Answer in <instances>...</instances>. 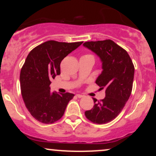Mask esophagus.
<instances>
[{
    "label": "esophagus",
    "instance_id": "34e87169",
    "mask_svg": "<svg viewBox=\"0 0 156 156\" xmlns=\"http://www.w3.org/2000/svg\"><path fill=\"white\" fill-rule=\"evenodd\" d=\"M76 96L78 97V98H83L84 95H83V94H77Z\"/></svg>",
    "mask_w": 156,
    "mask_h": 156
}]
</instances>
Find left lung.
Wrapping results in <instances>:
<instances>
[{
  "mask_svg": "<svg viewBox=\"0 0 156 156\" xmlns=\"http://www.w3.org/2000/svg\"><path fill=\"white\" fill-rule=\"evenodd\" d=\"M98 55L102 62V72L95 83L105 89L101 101L94 100V106L85 116L96 124H105L115 119L129 99L133 87L134 66L125 50L111 39L83 44Z\"/></svg>",
  "mask_w": 156,
  "mask_h": 156,
  "instance_id": "8db88e82",
  "label": "left lung"
}]
</instances>
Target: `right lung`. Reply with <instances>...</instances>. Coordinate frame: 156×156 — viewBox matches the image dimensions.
<instances>
[{"label":"right lung","mask_w":156,"mask_h":156,"mask_svg":"<svg viewBox=\"0 0 156 156\" xmlns=\"http://www.w3.org/2000/svg\"><path fill=\"white\" fill-rule=\"evenodd\" d=\"M83 43L48 41L34 48L21 69L20 89L28 112L37 120L51 124L61 119L74 94L52 92L51 80L60 75V64Z\"/></svg>","instance_id":"add662e5"}]
</instances>
